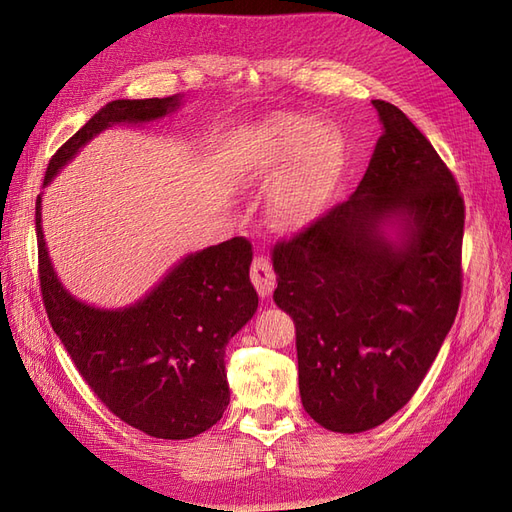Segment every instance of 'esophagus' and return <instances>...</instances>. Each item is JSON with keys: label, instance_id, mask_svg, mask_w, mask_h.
<instances>
[{"label": "esophagus", "instance_id": "obj_1", "mask_svg": "<svg viewBox=\"0 0 512 512\" xmlns=\"http://www.w3.org/2000/svg\"><path fill=\"white\" fill-rule=\"evenodd\" d=\"M250 277H252V284L258 290L260 297H269L273 286H275V271H273L271 260L267 256H256L252 260Z\"/></svg>", "mask_w": 512, "mask_h": 512}]
</instances>
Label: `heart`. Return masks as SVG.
<instances>
[{
	"mask_svg": "<svg viewBox=\"0 0 512 512\" xmlns=\"http://www.w3.org/2000/svg\"><path fill=\"white\" fill-rule=\"evenodd\" d=\"M235 170L247 181L284 170L271 194L269 215L277 228L294 230L312 222L327 205L339 170L333 134L297 117H277L245 132L235 145Z\"/></svg>",
	"mask_w": 512,
	"mask_h": 512,
	"instance_id": "obj_1",
	"label": "heart"
}]
</instances>
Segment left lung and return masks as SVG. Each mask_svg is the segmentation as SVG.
I'll return each instance as SVG.
<instances>
[{"label": "left lung", "mask_w": 512, "mask_h": 512, "mask_svg": "<svg viewBox=\"0 0 512 512\" xmlns=\"http://www.w3.org/2000/svg\"><path fill=\"white\" fill-rule=\"evenodd\" d=\"M356 192L273 247V301L297 329L299 391L324 429L359 433L404 408L451 331L466 205L425 134L384 100ZM397 221L400 241L383 237Z\"/></svg>", "instance_id": "obj_1"}]
</instances>
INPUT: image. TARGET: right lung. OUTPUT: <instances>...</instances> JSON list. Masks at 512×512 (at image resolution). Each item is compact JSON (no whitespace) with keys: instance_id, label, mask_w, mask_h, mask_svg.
I'll return each mask as SVG.
<instances>
[{"instance_id":"add662e5","label":"right lung","mask_w":512,"mask_h":512,"mask_svg":"<svg viewBox=\"0 0 512 512\" xmlns=\"http://www.w3.org/2000/svg\"><path fill=\"white\" fill-rule=\"evenodd\" d=\"M181 96L113 100L61 145L44 185L85 143L113 123H145L173 113ZM38 275L46 316L89 389L123 423L147 436L188 440L220 421L228 401L226 344L250 320L252 243L232 237L185 256L145 299L123 309L91 307L61 286L40 226Z\"/></svg>"}]
</instances>
